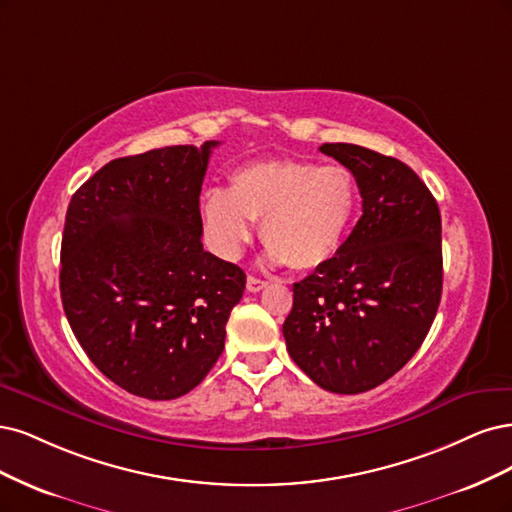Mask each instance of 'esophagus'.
<instances>
[{"mask_svg": "<svg viewBox=\"0 0 512 512\" xmlns=\"http://www.w3.org/2000/svg\"><path fill=\"white\" fill-rule=\"evenodd\" d=\"M266 287H268V280L257 278V276H249V278H246V289H249L251 293H257V291L266 289Z\"/></svg>", "mask_w": 512, "mask_h": 512, "instance_id": "esophagus-1", "label": "esophagus"}]
</instances>
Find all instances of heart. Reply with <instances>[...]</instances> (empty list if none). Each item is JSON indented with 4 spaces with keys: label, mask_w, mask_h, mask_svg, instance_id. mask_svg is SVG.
Masks as SVG:
<instances>
[{
    "label": "heart",
    "mask_w": 512,
    "mask_h": 512,
    "mask_svg": "<svg viewBox=\"0 0 512 512\" xmlns=\"http://www.w3.org/2000/svg\"><path fill=\"white\" fill-rule=\"evenodd\" d=\"M359 208L355 174L340 166L293 157L244 163L229 176V189L202 193L204 234L214 253L236 259L261 219L266 257L276 266L315 270L332 261L351 232Z\"/></svg>",
    "instance_id": "1"
}]
</instances>
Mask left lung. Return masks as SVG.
<instances>
[{"label": "left lung", "instance_id": "1", "mask_svg": "<svg viewBox=\"0 0 512 512\" xmlns=\"http://www.w3.org/2000/svg\"><path fill=\"white\" fill-rule=\"evenodd\" d=\"M355 174L361 217L338 255L293 285L287 351L319 387L364 393L402 370L442 295V225L406 163L357 144H323Z\"/></svg>", "mask_w": 512, "mask_h": 512}]
</instances>
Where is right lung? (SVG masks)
<instances>
[{
	"label": "right lung",
	"instance_id": "add662e5",
	"mask_svg": "<svg viewBox=\"0 0 512 512\" xmlns=\"http://www.w3.org/2000/svg\"><path fill=\"white\" fill-rule=\"evenodd\" d=\"M217 144L112 159L65 214V317L97 370L146 400L204 381L244 293L246 274L202 244L200 193Z\"/></svg>",
	"mask_w": 512,
	"mask_h": 512
}]
</instances>
